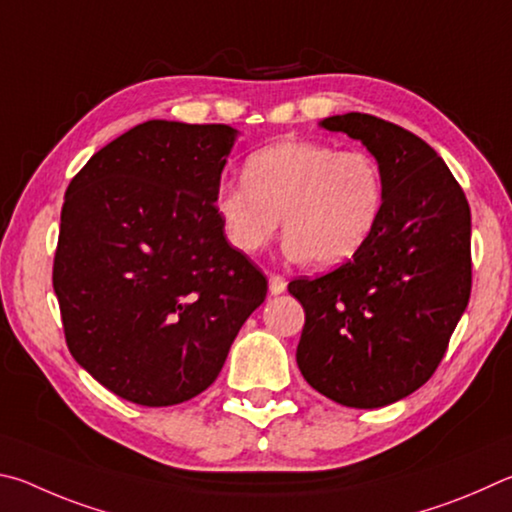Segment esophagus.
<instances>
[{
    "instance_id": "1",
    "label": "esophagus",
    "mask_w": 512,
    "mask_h": 512,
    "mask_svg": "<svg viewBox=\"0 0 512 512\" xmlns=\"http://www.w3.org/2000/svg\"><path fill=\"white\" fill-rule=\"evenodd\" d=\"M288 288V281H285V276L281 274H270V292L272 294H281Z\"/></svg>"
}]
</instances>
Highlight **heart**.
Returning a JSON list of instances; mask_svg holds the SVG:
<instances>
[{
	"label": "heart",
	"mask_w": 512,
	"mask_h": 512,
	"mask_svg": "<svg viewBox=\"0 0 512 512\" xmlns=\"http://www.w3.org/2000/svg\"><path fill=\"white\" fill-rule=\"evenodd\" d=\"M384 197L382 166L369 152L283 141L245 161L242 184L222 186L215 211L224 236L242 254L270 245L283 220L290 258L333 267L371 240Z\"/></svg>",
	"instance_id": "1"
}]
</instances>
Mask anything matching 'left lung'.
Instances as JSON below:
<instances>
[{
	"mask_svg": "<svg viewBox=\"0 0 512 512\" xmlns=\"http://www.w3.org/2000/svg\"><path fill=\"white\" fill-rule=\"evenodd\" d=\"M360 139L384 173L371 240L337 270L294 279L306 310L297 364L312 389L375 409L432 378L470 301V204L445 161L414 132L348 112L321 121Z\"/></svg>",
	"mask_w": 512,
	"mask_h": 512,
	"instance_id": "1",
	"label": "left lung"
}]
</instances>
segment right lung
I'll return each instance as SVG.
<instances>
[{
  "label": "right lung",
  "mask_w": 512,
  "mask_h": 512,
  "mask_svg": "<svg viewBox=\"0 0 512 512\" xmlns=\"http://www.w3.org/2000/svg\"><path fill=\"white\" fill-rule=\"evenodd\" d=\"M233 139L224 123L146 121L67 186L53 258L62 330L119 398H195L265 301V274L229 245L213 204Z\"/></svg>",
  "instance_id": "right-lung-1"
}]
</instances>
